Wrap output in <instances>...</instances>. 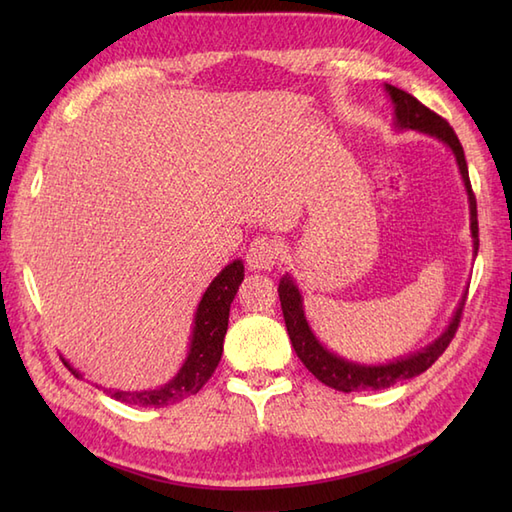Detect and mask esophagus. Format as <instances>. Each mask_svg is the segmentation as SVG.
<instances>
[{
	"mask_svg": "<svg viewBox=\"0 0 512 512\" xmlns=\"http://www.w3.org/2000/svg\"><path fill=\"white\" fill-rule=\"evenodd\" d=\"M277 257H279V244L268 235L255 237L246 250V262L253 270H270L277 264Z\"/></svg>",
	"mask_w": 512,
	"mask_h": 512,
	"instance_id": "1",
	"label": "esophagus"
}]
</instances>
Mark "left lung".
<instances>
[{
	"label": "left lung",
	"mask_w": 512,
	"mask_h": 512,
	"mask_svg": "<svg viewBox=\"0 0 512 512\" xmlns=\"http://www.w3.org/2000/svg\"><path fill=\"white\" fill-rule=\"evenodd\" d=\"M387 92L391 96V101L396 105V123L402 129H418V132L431 134L440 138L442 143H447L455 160H458V167L462 173L466 193H469V202H471V231H473V244H475V253L480 248V228H477V202H475V193L469 180V167H466V158H464V149L460 145L458 136H455L453 127L444 121L440 114L429 110L427 105H422L416 96H411L409 92L394 88V85H387ZM279 301H281V310H284V319H286V328L290 334L292 347H295L297 356L301 358V363L306 365L310 372L317 376L323 385L334 387L339 391H358V389H385L400 383V380H407L422 374L424 369H429L433 363L447 350L449 343L453 341L455 332H458V325L462 319V310H464V301L460 303L458 312L451 321L440 339L436 343H431L429 347H424L422 352L400 358L396 363L389 365H356L350 361H343V358L334 356L332 352L325 350V347L314 339L312 330L308 328V321L303 317V308H301V295L288 275L279 281Z\"/></svg>",
	"instance_id": "obj_1"
}]
</instances>
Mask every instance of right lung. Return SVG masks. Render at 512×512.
<instances>
[{"label": "right lung", "mask_w": 512, "mask_h": 512, "mask_svg": "<svg viewBox=\"0 0 512 512\" xmlns=\"http://www.w3.org/2000/svg\"><path fill=\"white\" fill-rule=\"evenodd\" d=\"M244 279V264L233 262L228 264L220 275L213 279V284L206 288L204 297L195 312V328L191 339V352L184 361L178 376L160 389L140 391V394H129V391H112L103 389L112 398L127 402V405L138 407H167L173 402L189 398L204 387L215 372L217 363L222 358V343L228 328V310L237 295V288ZM68 365V363H65ZM70 367V365H68ZM70 372L79 378V372L70 367Z\"/></svg>", "instance_id": "right-lung-1"}]
</instances>
